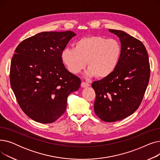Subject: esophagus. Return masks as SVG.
Segmentation results:
<instances>
[{
    "mask_svg": "<svg viewBox=\"0 0 160 160\" xmlns=\"http://www.w3.org/2000/svg\"><path fill=\"white\" fill-rule=\"evenodd\" d=\"M90 85L88 83H87V82H82V83H81V86L82 87V88H88V87H89Z\"/></svg>",
    "mask_w": 160,
    "mask_h": 160,
    "instance_id": "34e87169",
    "label": "esophagus"
}]
</instances>
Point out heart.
Returning a JSON list of instances; mask_svg holds the SVG:
<instances>
[{"label":"heart","mask_w":160,"mask_h":160,"mask_svg":"<svg viewBox=\"0 0 160 160\" xmlns=\"http://www.w3.org/2000/svg\"><path fill=\"white\" fill-rule=\"evenodd\" d=\"M121 55V46L115 39L89 36L78 39L74 48H65L61 57L71 72L78 74L87 65L88 77H108L115 70Z\"/></svg>","instance_id":"obj_1"}]
</instances>
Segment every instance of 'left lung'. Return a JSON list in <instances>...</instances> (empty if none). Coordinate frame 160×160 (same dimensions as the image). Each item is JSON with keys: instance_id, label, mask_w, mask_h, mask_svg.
Returning a JSON list of instances; mask_svg holds the SVG:
<instances>
[{"instance_id": "8db88e82", "label": "left lung", "mask_w": 160, "mask_h": 160, "mask_svg": "<svg viewBox=\"0 0 160 160\" xmlns=\"http://www.w3.org/2000/svg\"><path fill=\"white\" fill-rule=\"evenodd\" d=\"M119 37L121 55L113 72L95 81V114L108 122L123 119L135 112L143 98L150 74L148 56L142 42L121 30L109 29Z\"/></svg>"}]
</instances>
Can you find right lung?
<instances>
[{"mask_svg": "<svg viewBox=\"0 0 160 160\" xmlns=\"http://www.w3.org/2000/svg\"><path fill=\"white\" fill-rule=\"evenodd\" d=\"M75 36L72 31L41 32L15 50L11 87L22 110L33 121H56L65 112L67 97L80 87V78L66 69L61 57Z\"/></svg>", "mask_w": 160, "mask_h": 160, "instance_id": "obj_1", "label": "right lung"}]
</instances>
